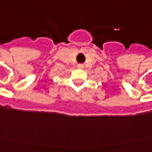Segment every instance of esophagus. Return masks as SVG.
<instances>
[{
    "label": "esophagus",
    "instance_id": "obj_1",
    "mask_svg": "<svg viewBox=\"0 0 152 152\" xmlns=\"http://www.w3.org/2000/svg\"><path fill=\"white\" fill-rule=\"evenodd\" d=\"M77 67L78 68H83V64H79V65H77Z\"/></svg>",
    "mask_w": 152,
    "mask_h": 152
}]
</instances>
